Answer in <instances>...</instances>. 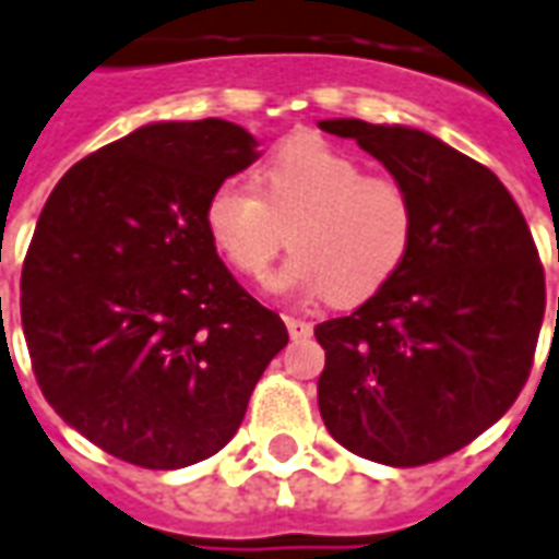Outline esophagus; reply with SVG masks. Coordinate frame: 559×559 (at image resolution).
<instances>
[{
	"label": "esophagus",
	"instance_id": "1",
	"mask_svg": "<svg viewBox=\"0 0 559 559\" xmlns=\"http://www.w3.org/2000/svg\"><path fill=\"white\" fill-rule=\"evenodd\" d=\"M287 322V332H290L293 341H308L313 334V325L308 320H299V317H284Z\"/></svg>",
	"mask_w": 559,
	"mask_h": 559
}]
</instances>
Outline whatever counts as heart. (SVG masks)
<instances>
[{
	"instance_id": "heart-1",
	"label": "heart",
	"mask_w": 559,
	"mask_h": 559,
	"mask_svg": "<svg viewBox=\"0 0 559 559\" xmlns=\"http://www.w3.org/2000/svg\"><path fill=\"white\" fill-rule=\"evenodd\" d=\"M258 186L222 180L206 198L204 225L218 254L248 278L266 275L290 230L296 254L272 278L281 293L370 299L415 246L417 204L406 180L367 175L358 156L317 135L269 153Z\"/></svg>"
}]
</instances>
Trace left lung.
Returning <instances> with one entry per match:
<instances>
[{
  "label": "left lung",
  "instance_id": "obj_1",
  "mask_svg": "<svg viewBox=\"0 0 559 559\" xmlns=\"http://www.w3.org/2000/svg\"><path fill=\"white\" fill-rule=\"evenodd\" d=\"M320 130L355 139L417 204L403 269L349 317L313 329L325 349L320 415L355 456L438 462L522 394L545 317L539 251L507 186L436 135L358 118Z\"/></svg>",
  "mask_w": 559,
  "mask_h": 559
}]
</instances>
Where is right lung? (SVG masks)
<instances>
[{"instance_id":"right-lung-1","label":"right lung","mask_w":559,"mask_h":559,"mask_svg":"<svg viewBox=\"0 0 559 559\" xmlns=\"http://www.w3.org/2000/svg\"><path fill=\"white\" fill-rule=\"evenodd\" d=\"M230 121H163L61 177L20 278L32 370L64 424L130 465L175 471L237 436L287 325L218 260L204 206L258 159Z\"/></svg>"}]
</instances>
